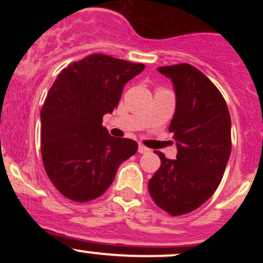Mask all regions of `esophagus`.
I'll return each instance as SVG.
<instances>
[{
	"label": "esophagus",
	"instance_id": "esophagus-1",
	"mask_svg": "<svg viewBox=\"0 0 263 263\" xmlns=\"http://www.w3.org/2000/svg\"><path fill=\"white\" fill-rule=\"evenodd\" d=\"M148 152H149V148H147V147L143 146V144H138V153L143 155V153H148Z\"/></svg>",
	"mask_w": 263,
	"mask_h": 263
}]
</instances>
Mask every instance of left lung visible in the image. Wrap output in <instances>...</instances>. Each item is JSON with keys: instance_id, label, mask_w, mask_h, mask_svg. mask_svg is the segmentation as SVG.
Here are the masks:
<instances>
[{"instance_id": "1", "label": "left lung", "mask_w": 263, "mask_h": 263, "mask_svg": "<svg viewBox=\"0 0 263 263\" xmlns=\"http://www.w3.org/2000/svg\"><path fill=\"white\" fill-rule=\"evenodd\" d=\"M157 70L176 91L170 132L178 153L168 159L157 151L161 167L148 190L156 205L177 216L198 209L218 189L231 153V119L221 92L195 66L183 63Z\"/></svg>"}]
</instances>
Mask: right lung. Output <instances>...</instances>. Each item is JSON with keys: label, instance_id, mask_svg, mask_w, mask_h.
Listing matches in <instances>:
<instances>
[{"label": "right lung", "instance_id": "right-lung-1", "mask_svg": "<svg viewBox=\"0 0 263 263\" xmlns=\"http://www.w3.org/2000/svg\"><path fill=\"white\" fill-rule=\"evenodd\" d=\"M144 69L91 54L60 71L41 111V149L48 177L70 200L90 201L106 192L137 142L116 138L102 117L119 105L123 86Z\"/></svg>", "mask_w": 263, "mask_h": 263}]
</instances>
